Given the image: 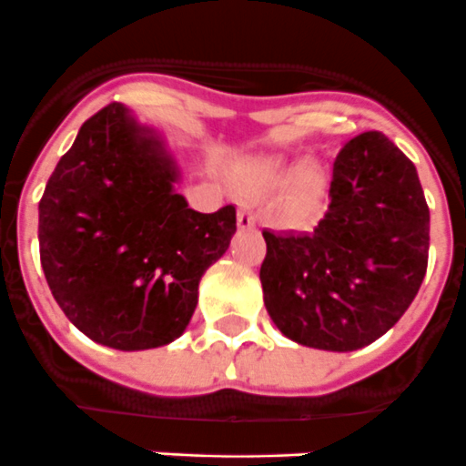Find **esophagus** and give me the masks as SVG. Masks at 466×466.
I'll use <instances>...</instances> for the list:
<instances>
[{
    "label": "esophagus",
    "instance_id": "34e87169",
    "mask_svg": "<svg viewBox=\"0 0 466 466\" xmlns=\"http://www.w3.org/2000/svg\"><path fill=\"white\" fill-rule=\"evenodd\" d=\"M238 227L242 228V231L256 227V215H253L251 208H247V206H242V208L238 210Z\"/></svg>",
    "mask_w": 466,
    "mask_h": 466
}]
</instances>
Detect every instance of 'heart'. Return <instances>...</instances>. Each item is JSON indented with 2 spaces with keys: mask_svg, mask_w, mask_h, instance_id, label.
<instances>
[{
  "mask_svg": "<svg viewBox=\"0 0 466 466\" xmlns=\"http://www.w3.org/2000/svg\"><path fill=\"white\" fill-rule=\"evenodd\" d=\"M288 165L283 160L276 158H258L251 163L244 165L239 169L238 186L242 190V195L247 197H262L267 192L276 190L280 183L288 178ZM324 192V174L317 165H299L288 178V186H285V208L292 215L306 213L319 195Z\"/></svg>",
  "mask_w": 466,
  "mask_h": 466,
  "instance_id": "1",
  "label": "heart"
}]
</instances>
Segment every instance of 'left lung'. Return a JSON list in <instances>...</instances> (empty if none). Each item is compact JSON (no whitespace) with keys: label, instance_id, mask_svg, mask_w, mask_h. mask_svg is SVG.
I'll list each match as a JSON object with an SVG mask.
<instances>
[{"label":"left lung","instance_id":"8db88e82","mask_svg":"<svg viewBox=\"0 0 466 466\" xmlns=\"http://www.w3.org/2000/svg\"><path fill=\"white\" fill-rule=\"evenodd\" d=\"M312 233L262 231L265 308L285 338L356 351L403 317L428 267L431 213L412 160L380 131L349 140Z\"/></svg>","mask_w":466,"mask_h":466}]
</instances>
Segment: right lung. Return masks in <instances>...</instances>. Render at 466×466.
Masks as SVG:
<instances>
[{
	"label": "right lung",
	"instance_id": "1",
	"mask_svg": "<svg viewBox=\"0 0 466 466\" xmlns=\"http://www.w3.org/2000/svg\"><path fill=\"white\" fill-rule=\"evenodd\" d=\"M178 167L131 110L108 104L78 128L38 206L40 265L67 319L119 351L181 338L199 280L227 253L235 208H187Z\"/></svg>",
	"mask_w": 466,
	"mask_h": 466
}]
</instances>
